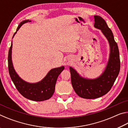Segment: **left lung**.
<instances>
[{
  "label": "left lung",
  "mask_w": 128,
  "mask_h": 128,
  "mask_svg": "<svg viewBox=\"0 0 128 128\" xmlns=\"http://www.w3.org/2000/svg\"><path fill=\"white\" fill-rule=\"evenodd\" d=\"M94 19V27L101 30L109 43L110 54L104 70L95 78L83 77L73 67L69 66L73 89L79 96L85 99L98 98L107 94L114 85L120 69L118 46L111 30L102 17L96 15Z\"/></svg>",
  "instance_id": "1"
}]
</instances>
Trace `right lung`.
<instances>
[{
    "mask_svg": "<svg viewBox=\"0 0 128 128\" xmlns=\"http://www.w3.org/2000/svg\"><path fill=\"white\" fill-rule=\"evenodd\" d=\"M31 21V20H26L21 22L17 28L16 32L14 33L12 39L21 26ZM12 41L8 52V70L10 78L19 92L25 98L33 101H43L50 98L55 92V84L58 77L64 69V66H62L52 69L40 81L30 83L21 78L15 70L12 60Z\"/></svg>",
    "mask_w": 128,
    "mask_h": 128,
    "instance_id": "add662e5",
    "label": "right lung"
}]
</instances>
